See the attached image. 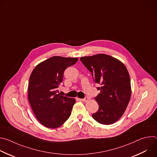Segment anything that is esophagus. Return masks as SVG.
<instances>
[{
  "label": "esophagus",
  "instance_id": "obj_1",
  "mask_svg": "<svg viewBox=\"0 0 157 157\" xmlns=\"http://www.w3.org/2000/svg\"><path fill=\"white\" fill-rule=\"evenodd\" d=\"M81 101H89V98H83V99H80Z\"/></svg>",
  "mask_w": 157,
  "mask_h": 157
}]
</instances>
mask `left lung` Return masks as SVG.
<instances>
[{"label":"left lung","mask_w":157,"mask_h":157,"mask_svg":"<svg viewBox=\"0 0 157 157\" xmlns=\"http://www.w3.org/2000/svg\"><path fill=\"white\" fill-rule=\"evenodd\" d=\"M91 73L93 81L101 85L94 98L99 109L93 119L104 125L117 121L123 115L131 96L130 79L125 66L119 59L105 54L80 58Z\"/></svg>","instance_id":"8db88e82"}]
</instances>
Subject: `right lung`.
<instances>
[{
    "instance_id": "obj_1",
    "label": "right lung",
    "mask_w": 157,
    "mask_h": 157,
    "mask_svg": "<svg viewBox=\"0 0 157 157\" xmlns=\"http://www.w3.org/2000/svg\"><path fill=\"white\" fill-rule=\"evenodd\" d=\"M78 58L53 56L39 63L29 79V101L37 120L44 127L56 128L70 117L75 99L61 96L58 88L64 70Z\"/></svg>"
}]
</instances>
